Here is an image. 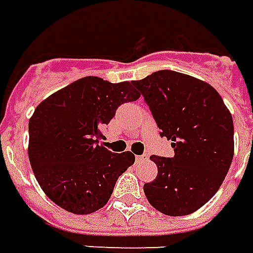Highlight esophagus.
<instances>
[{"label":"esophagus","instance_id":"esophagus-1","mask_svg":"<svg viewBox=\"0 0 253 253\" xmlns=\"http://www.w3.org/2000/svg\"><path fill=\"white\" fill-rule=\"evenodd\" d=\"M147 160V154H140V156H136V162H145Z\"/></svg>","mask_w":253,"mask_h":253}]
</instances>
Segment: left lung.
Returning <instances> with one entry per match:
<instances>
[{"label": "left lung", "mask_w": 253, "mask_h": 253, "mask_svg": "<svg viewBox=\"0 0 253 253\" xmlns=\"http://www.w3.org/2000/svg\"><path fill=\"white\" fill-rule=\"evenodd\" d=\"M132 84L174 147L172 157L150 156L157 177L143 185L147 201L167 216L191 214L214 196L231 166V113L213 86L175 71H157Z\"/></svg>", "instance_id": "obj_1"}]
</instances>
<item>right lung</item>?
Masks as SVG:
<instances>
[{"label":"right lung","mask_w":253,"mask_h":253,"mask_svg":"<svg viewBox=\"0 0 253 253\" xmlns=\"http://www.w3.org/2000/svg\"><path fill=\"white\" fill-rule=\"evenodd\" d=\"M139 97L132 82L86 76L36 107L29 120V160L40 188L55 205L74 214H90L108 202L135 156L113 153L101 145L103 126L123 103Z\"/></svg>","instance_id":"obj_1"}]
</instances>
